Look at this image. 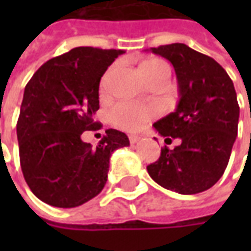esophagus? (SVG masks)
<instances>
[{"label": "esophagus", "instance_id": "obj_1", "mask_svg": "<svg viewBox=\"0 0 251 251\" xmlns=\"http://www.w3.org/2000/svg\"><path fill=\"white\" fill-rule=\"evenodd\" d=\"M138 140H140V136H136V134H130V136H129V141H130V144H136V142H138Z\"/></svg>", "mask_w": 251, "mask_h": 251}]
</instances>
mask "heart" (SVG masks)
I'll return each mask as SVG.
<instances>
[{
  "label": "heart",
  "mask_w": 251,
  "mask_h": 251,
  "mask_svg": "<svg viewBox=\"0 0 251 251\" xmlns=\"http://www.w3.org/2000/svg\"><path fill=\"white\" fill-rule=\"evenodd\" d=\"M167 64L158 59H149L140 66V72L145 79L153 72L160 70ZM154 115V109L133 102H122L114 106L110 111V121L117 127L126 131H137L142 129Z\"/></svg>",
  "instance_id": "b5f03b06"
}]
</instances>
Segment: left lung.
<instances>
[{
	"label": "left lung",
	"mask_w": 251,
	"mask_h": 251,
	"mask_svg": "<svg viewBox=\"0 0 251 251\" xmlns=\"http://www.w3.org/2000/svg\"><path fill=\"white\" fill-rule=\"evenodd\" d=\"M151 52L171 62L179 90L176 110L153 127L167 140L180 138V145L163 148L157 161L147 167L148 174L169 191L199 194L221 179L230 160L239 120L235 88L219 63L185 44Z\"/></svg>",
	"instance_id": "1"
}]
</instances>
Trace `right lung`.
<instances>
[{
    "mask_svg": "<svg viewBox=\"0 0 251 251\" xmlns=\"http://www.w3.org/2000/svg\"><path fill=\"white\" fill-rule=\"evenodd\" d=\"M122 50L76 47L44 63L25 86L17 121L20 163L30 191L47 204L72 208L95 198L107 181L111 153L129 147L107 129L98 147L82 141L98 130L99 82Z\"/></svg>",
    "mask_w": 251,
    "mask_h": 251,
    "instance_id": "1",
    "label": "right lung"
}]
</instances>
